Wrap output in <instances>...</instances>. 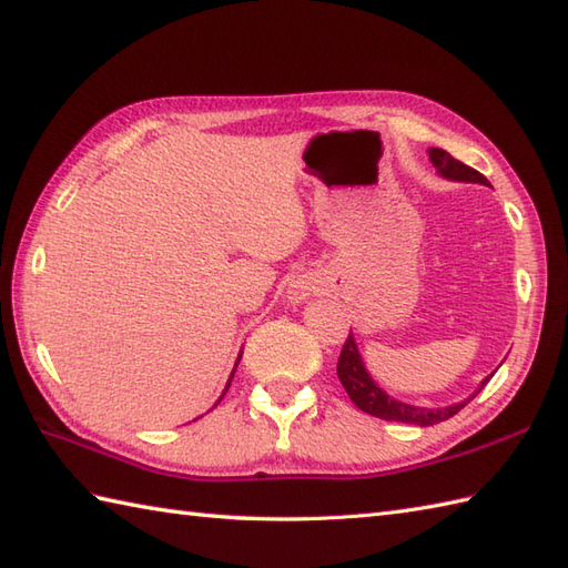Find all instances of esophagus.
Masks as SVG:
<instances>
[{
    "label": "esophagus",
    "instance_id": "34e87169",
    "mask_svg": "<svg viewBox=\"0 0 568 568\" xmlns=\"http://www.w3.org/2000/svg\"><path fill=\"white\" fill-rule=\"evenodd\" d=\"M316 290H320V287H316L314 278H310V275H300V278H295L293 283L287 285L285 297H287L290 305H300V302H305L312 295H316Z\"/></svg>",
    "mask_w": 568,
    "mask_h": 568
}]
</instances>
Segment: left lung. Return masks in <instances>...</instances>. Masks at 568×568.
I'll return each instance as SVG.
<instances>
[{
	"mask_svg": "<svg viewBox=\"0 0 568 568\" xmlns=\"http://www.w3.org/2000/svg\"><path fill=\"white\" fill-rule=\"evenodd\" d=\"M428 156H430L435 171H438V176H443L447 181L481 183V186H491L489 179L481 176L477 169H471V166H467L463 162H457L453 154H447L440 148H430ZM336 373H338L341 385H344V389L348 392L351 402L358 406L361 412L371 414V416H377V418H385V420H402V424H414V426H420V428H424V426H435V424H440V420H447L450 416H455L459 408H465L484 389L486 382L494 377V373H491L489 377L481 379V385L477 387V392H471L467 399L457 402V404H450V406L428 408V406L406 404V402L394 399L392 394H387L385 389H382L377 382L373 379V375L367 373V367L363 363V355L358 351V344H355V336L353 334L348 336L344 351H341Z\"/></svg>",
	"mask_w": 568,
	"mask_h": 568,
	"instance_id": "left-lung-1",
	"label": "left lung"
}]
</instances>
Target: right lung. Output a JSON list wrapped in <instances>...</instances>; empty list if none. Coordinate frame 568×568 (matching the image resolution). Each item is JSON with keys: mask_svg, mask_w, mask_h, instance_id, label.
I'll return each instance as SVG.
<instances>
[{"mask_svg": "<svg viewBox=\"0 0 568 568\" xmlns=\"http://www.w3.org/2000/svg\"><path fill=\"white\" fill-rule=\"evenodd\" d=\"M242 353H244V351H240V355H236V363H234V367H232V373H230V379H227V385H224V392H227V389H230V385H232V377H234V371H236V365H240V361H242ZM224 392H222V397H224ZM222 397H220V399L215 402V406H217V404L222 402ZM215 406H213V408H215Z\"/></svg>", "mask_w": 568, "mask_h": 568, "instance_id": "add662e5", "label": "right lung"}]
</instances>
